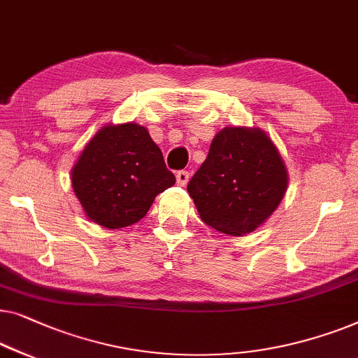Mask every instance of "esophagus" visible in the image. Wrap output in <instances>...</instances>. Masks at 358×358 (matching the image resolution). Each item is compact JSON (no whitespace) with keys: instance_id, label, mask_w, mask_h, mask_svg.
<instances>
[{"instance_id":"1","label":"esophagus","mask_w":358,"mask_h":358,"mask_svg":"<svg viewBox=\"0 0 358 358\" xmlns=\"http://www.w3.org/2000/svg\"><path fill=\"white\" fill-rule=\"evenodd\" d=\"M188 180H189V172H186V170H180V172L177 173V183L180 186H186Z\"/></svg>"}]
</instances>
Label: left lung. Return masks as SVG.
Masks as SVG:
<instances>
[{"mask_svg": "<svg viewBox=\"0 0 358 358\" xmlns=\"http://www.w3.org/2000/svg\"><path fill=\"white\" fill-rule=\"evenodd\" d=\"M287 183L284 160L263 129L227 127L215 134L188 193L204 224L241 236L271 217Z\"/></svg>", "mask_w": 358, "mask_h": 358, "instance_id": "left-lung-1", "label": "left lung"}]
</instances>
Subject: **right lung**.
<instances>
[{"instance_id": "add662e5", "label": "right lung", "mask_w": 358, "mask_h": 358, "mask_svg": "<svg viewBox=\"0 0 358 358\" xmlns=\"http://www.w3.org/2000/svg\"><path fill=\"white\" fill-rule=\"evenodd\" d=\"M73 189L92 222L122 229L139 222L155 196L175 185L162 150L136 123L107 124L85 144L71 170Z\"/></svg>"}]
</instances>
